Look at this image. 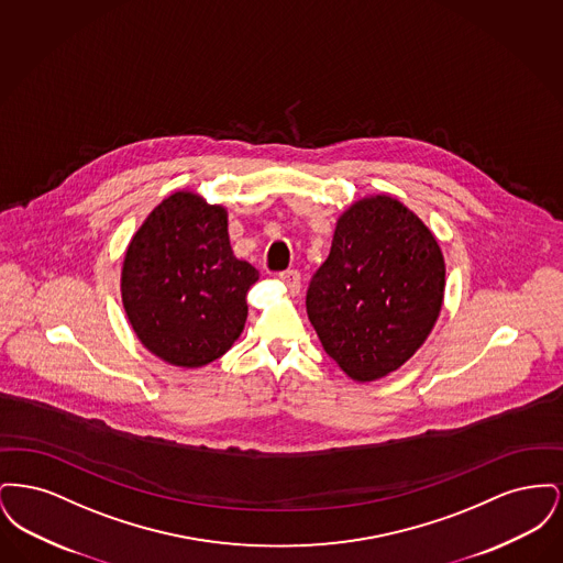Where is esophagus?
Here are the masks:
<instances>
[{"label":"esophagus","instance_id":"34e87169","mask_svg":"<svg viewBox=\"0 0 563 563\" xmlns=\"http://www.w3.org/2000/svg\"><path fill=\"white\" fill-rule=\"evenodd\" d=\"M278 278H280V280L287 285L289 294H299V287H301V276H299V272H297V269H285V272H280V274H278Z\"/></svg>","mask_w":563,"mask_h":563}]
</instances>
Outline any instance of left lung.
I'll return each instance as SVG.
<instances>
[{
	"mask_svg": "<svg viewBox=\"0 0 563 563\" xmlns=\"http://www.w3.org/2000/svg\"><path fill=\"white\" fill-rule=\"evenodd\" d=\"M445 262L418 214L393 196L354 202L338 219L306 310L324 352L358 382L399 369L429 338Z\"/></svg>",
	"mask_w": 563,
	"mask_h": 563,
	"instance_id": "1",
	"label": "left lung"
}]
</instances>
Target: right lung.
Returning <instances> with one entry per match:
<instances>
[{
  "mask_svg": "<svg viewBox=\"0 0 563 563\" xmlns=\"http://www.w3.org/2000/svg\"><path fill=\"white\" fill-rule=\"evenodd\" d=\"M260 272L236 260L228 211L175 191L147 214L126 249L122 303L136 338L177 367H202L232 349Z\"/></svg>",
  "mask_w": 563,
  "mask_h": 563,
  "instance_id": "1",
  "label": "right lung"
}]
</instances>
